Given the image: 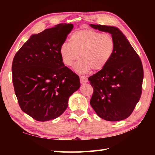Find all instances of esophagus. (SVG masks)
Returning a JSON list of instances; mask_svg holds the SVG:
<instances>
[{"label": "esophagus", "mask_w": 155, "mask_h": 155, "mask_svg": "<svg viewBox=\"0 0 155 155\" xmlns=\"http://www.w3.org/2000/svg\"><path fill=\"white\" fill-rule=\"evenodd\" d=\"M79 78H80V82H81V83H82V84L86 83L88 82V79H87V78L85 77V76H80V77H79Z\"/></svg>", "instance_id": "esophagus-1"}]
</instances>
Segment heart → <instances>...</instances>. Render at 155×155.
<instances>
[{
	"instance_id": "obj_1",
	"label": "heart",
	"mask_w": 155,
	"mask_h": 155,
	"mask_svg": "<svg viewBox=\"0 0 155 155\" xmlns=\"http://www.w3.org/2000/svg\"><path fill=\"white\" fill-rule=\"evenodd\" d=\"M59 49L63 63L72 67L79 59L75 68L79 73H86L91 68L95 71L104 69L111 59L115 42L109 34H102L93 30H78L70 35Z\"/></svg>"
}]
</instances>
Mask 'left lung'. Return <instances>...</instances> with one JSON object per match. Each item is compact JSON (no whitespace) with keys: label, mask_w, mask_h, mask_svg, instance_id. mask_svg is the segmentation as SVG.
<instances>
[{"label":"left lung","mask_w":155,"mask_h":155,"mask_svg":"<svg viewBox=\"0 0 155 155\" xmlns=\"http://www.w3.org/2000/svg\"><path fill=\"white\" fill-rule=\"evenodd\" d=\"M90 26L109 32L115 42L109 63L88 78L94 88L91 105L102 119L110 121L125 120L132 113L142 94L143 69L141 59L118 28Z\"/></svg>","instance_id":"8db88e82"}]
</instances>
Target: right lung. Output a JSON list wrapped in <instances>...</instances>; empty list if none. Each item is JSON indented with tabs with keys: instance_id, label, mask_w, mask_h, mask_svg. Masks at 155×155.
Segmentation results:
<instances>
[{
	"instance_id": "1",
	"label": "right lung",
	"mask_w": 155,
	"mask_h": 155,
	"mask_svg": "<svg viewBox=\"0 0 155 155\" xmlns=\"http://www.w3.org/2000/svg\"><path fill=\"white\" fill-rule=\"evenodd\" d=\"M73 27L59 24L32 35L13 58L12 81L18 104L37 121L61 115L69 97L80 87L79 76L64 66L59 53Z\"/></svg>"
}]
</instances>
